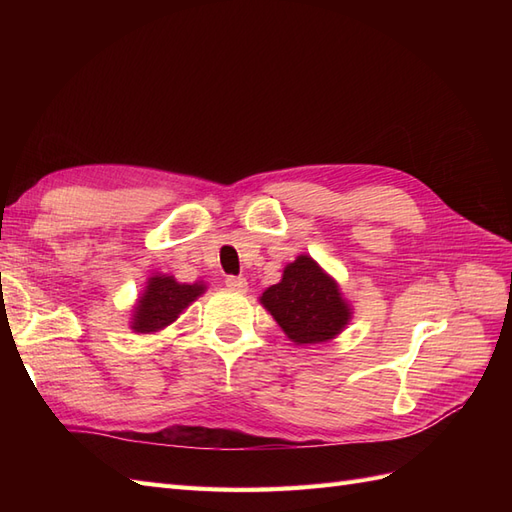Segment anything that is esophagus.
<instances>
[{"label": "esophagus", "mask_w": 512, "mask_h": 512, "mask_svg": "<svg viewBox=\"0 0 512 512\" xmlns=\"http://www.w3.org/2000/svg\"><path fill=\"white\" fill-rule=\"evenodd\" d=\"M226 286H228L230 290H235V292H245V290H247V280H245V277L228 275V277H226Z\"/></svg>", "instance_id": "esophagus-1"}]
</instances>
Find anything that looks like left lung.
I'll return each instance as SVG.
<instances>
[{
  "label": "left lung",
  "mask_w": 512,
  "mask_h": 512,
  "mask_svg": "<svg viewBox=\"0 0 512 512\" xmlns=\"http://www.w3.org/2000/svg\"><path fill=\"white\" fill-rule=\"evenodd\" d=\"M260 303L294 344L329 342L352 316L337 282L305 254L286 265L282 282L262 292Z\"/></svg>",
  "instance_id": "8db88e82"
}]
</instances>
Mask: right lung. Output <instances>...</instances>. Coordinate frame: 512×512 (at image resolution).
Masks as SVG:
<instances>
[{"mask_svg":"<svg viewBox=\"0 0 512 512\" xmlns=\"http://www.w3.org/2000/svg\"><path fill=\"white\" fill-rule=\"evenodd\" d=\"M205 290L207 286L200 282L179 284L173 275H151L134 305L130 329L136 333H156L166 329Z\"/></svg>","mask_w":512,"mask_h":512,"instance_id":"1","label":"right lung"}]
</instances>
